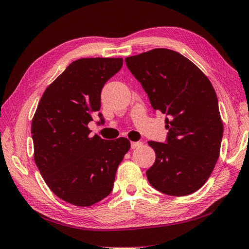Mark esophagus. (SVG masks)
Wrapping results in <instances>:
<instances>
[{"label": "esophagus", "instance_id": "esophagus-1", "mask_svg": "<svg viewBox=\"0 0 249 249\" xmlns=\"http://www.w3.org/2000/svg\"><path fill=\"white\" fill-rule=\"evenodd\" d=\"M142 142H131V148H138V147H140V146H142Z\"/></svg>", "mask_w": 249, "mask_h": 249}]
</instances>
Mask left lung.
<instances>
[{
	"label": "left lung",
	"instance_id": "obj_1",
	"mask_svg": "<svg viewBox=\"0 0 249 249\" xmlns=\"http://www.w3.org/2000/svg\"><path fill=\"white\" fill-rule=\"evenodd\" d=\"M124 60L154 110L167 116L166 143L148 142L156 153L146 171L148 182L167 195L194 193L212 175L223 135L213 84L190 59L168 49H154Z\"/></svg>",
	"mask_w": 249,
	"mask_h": 249
}]
</instances>
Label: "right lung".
<instances>
[{
	"instance_id": "obj_1",
	"label": "right lung",
	"mask_w": 249,
	"mask_h": 249,
	"mask_svg": "<svg viewBox=\"0 0 249 249\" xmlns=\"http://www.w3.org/2000/svg\"><path fill=\"white\" fill-rule=\"evenodd\" d=\"M123 64V58L74 60L46 88L32 119L36 165L51 191L74 206L89 207L110 194L130 149L128 139L91 138L88 128L101 109L103 87Z\"/></svg>"
}]
</instances>
